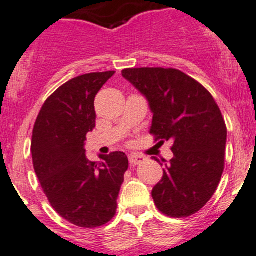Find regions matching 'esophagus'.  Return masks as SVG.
Here are the masks:
<instances>
[{
  "label": "esophagus",
  "instance_id": "1",
  "mask_svg": "<svg viewBox=\"0 0 256 256\" xmlns=\"http://www.w3.org/2000/svg\"><path fill=\"white\" fill-rule=\"evenodd\" d=\"M145 160V158L142 155H138V154H131L128 156V162H130L131 166H138V164L142 163Z\"/></svg>",
  "mask_w": 256,
  "mask_h": 256
}]
</instances>
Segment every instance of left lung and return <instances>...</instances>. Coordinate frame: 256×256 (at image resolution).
I'll list each match as a JSON object with an SVG mask.
<instances>
[{
	"instance_id": "8db88e82",
	"label": "left lung",
	"mask_w": 256,
	"mask_h": 256,
	"mask_svg": "<svg viewBox=\"0 0 256 256\" xmlns=\"http://www.w3.org/2000/svg\"><path fill=\"white\" fill-rule=\"evenodd\" d=\"M122 77L146 97L155 142H173V159L162 160L163 178L152 188L155 206L176 218L194 214L216 192L225 168L228 128L216 101L178 69L128 68Z\"/></svg>"
}]
</instances>
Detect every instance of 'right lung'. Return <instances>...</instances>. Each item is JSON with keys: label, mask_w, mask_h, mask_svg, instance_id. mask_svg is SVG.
Returning <instances> with one entry per match:
<instances>
[{"label": "right lung", "mask_w": 256, "mask_h": 256, "mask_svg": "<svg viewBox=\"0 0 256 256\" xmlns=\"http://www.w3.org/2000/svg\"><path fill=\"white\" fill-rule=\"evenodd\" d=\"M114 70L68 80L45 101L35 121L31 155L52 207L80 228H94L116 214L117 197L128 168L125 152L86 156L87 132L96 126L94 97Z\"/></svg>", "instance_id": "add662e5"}]
</instances>
